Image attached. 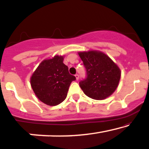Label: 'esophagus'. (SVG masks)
I'll use <instances>...</instances> for the list:
<instances>
[{"label": "esophagus", "mask_w": 149, "mask_h": 149, "mask_svg": "<svg viewBox=\"0 0 149 149\" xmlns=\"http://www.w3.org/2000/svg\"><path fill=\"white\" fill-rule=\"evenodd\" d=\"M75 77H76V79H77V80L79 79V74H75Z\"/></svg>", "instance_id": "obj_1"}]
</instances>
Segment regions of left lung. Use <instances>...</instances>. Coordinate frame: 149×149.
<instances>
[{"label": "left lung", "mask_w": 149, "mask_h": 149, "mask_svg": "<svg viewBox=\"0 0 149 149\" xmlns=\"http://www.w3.org/2000/svg\"><path fill=\"white\" fill-rule=\"evenodd\" d=\"M79 56L86 71V78L79 82L84 93L95 100H103L113 94L121 77L119 67L101 51L79 52Z\"/></svg>", "instance_id": "8db88e82"}]
</instances>
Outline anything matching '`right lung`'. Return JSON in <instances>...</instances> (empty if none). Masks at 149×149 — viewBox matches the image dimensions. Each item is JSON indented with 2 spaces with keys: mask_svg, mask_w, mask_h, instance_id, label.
Wrapping results in <instances>:
<instances>
[{
  "mask_svg": "<svg viewBox=\"0 0 149 149\" xmlns=\"http://www.w3.org/2000/svg\"><path fill=\"white\" fill-rule=\"evenodd\" d=\"M64 57L55 56L41 62L31 77L33 91L41 102L57 106L66 98L70 84L76 79L63 63Z\"/></svg>",
  "mask_w": 149,
  "mask_h": 149,
  "instance_id": "add662e5",
  "label": "right lung"
}]
</instances>
